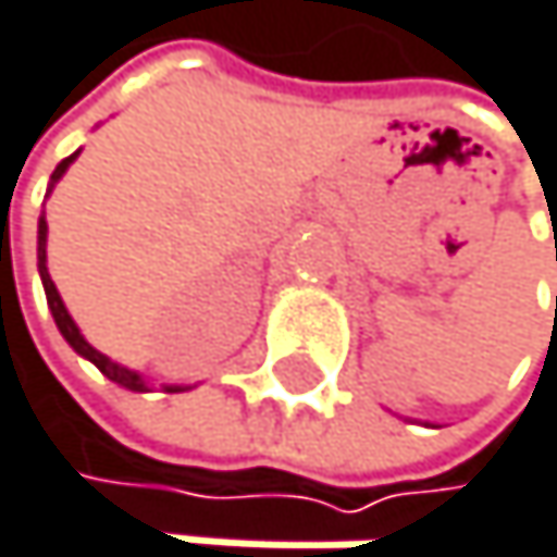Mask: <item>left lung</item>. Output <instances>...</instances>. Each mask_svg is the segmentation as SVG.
I'll use <instances>...</instances> for the list:
<instances>
[{"label": "left lung", "instance_id": "left-lung-1", "mask_svg": "<svg viewBox=\"0 0 557 557\" xmlns=\"http://www.w3.org/2000/svg\"><path fill=\"white\" fill-rule=\"evenodd\" d=\"M555 320H557V304H555Z\"/></svg>", "mask_w": 557, "mask_h": 557}]
</instances>
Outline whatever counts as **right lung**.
Instances as JSON below:
<instances>
[{
	"label": "right lung",
	"instance_id": "1",
	"mask_svg": "<svg viewBox=\"0 0 557 557\" xmlns=\"http://www.w3.org/2000/svg\"><path fill=\"white\" fill-rule=\"evenodd\" d=\"M79 153H73V157H66L59 166H55V173H52V183L70 170V163L76 160ZM46 216H39V276H42V287H46V300H49V310H52V320H55V327H59V334L70 341V347L76 350V354H83L86 360H92L96 368L110 377V381H116L120 387H126V391H146V381L136 374V371H129V368H120L116 360H110L106 354H99L83 334H79V327H76V320L70 317V310H66V304H62V297H59V290H55V284H52V276H49V270H46ZM166 391H183V387H166Z\"/></svg>",
	"mask_w": 557,
	"mask_h": 557
}]
</instances>
